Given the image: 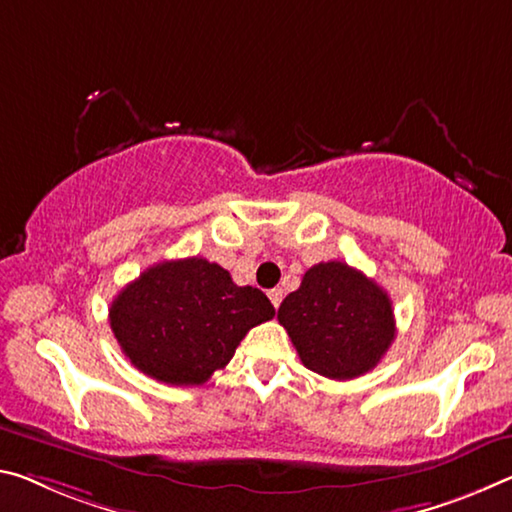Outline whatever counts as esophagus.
I'll return each instance as SVG.
<instances>
[{
  "mask_svg": "<svg viewBox=\"0 0 512 512\" xmlns=\"http://www.w3.org/2000/svg\"><path fill=\"white\" fill-rule=\"evenodd\" d=\"M282 296H285V291H282V289H271L269 291V298H271V303H273L275 310H278V307H280Z\"/></svg>",
  "mask_w": 512,
  "mask_h": 512,
  "instance_id": "1",
  "label": "esophagus"
}]
</instances>
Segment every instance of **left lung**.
<instances>
[{
    "label": "left lung",
    "mask_w": 512,
    "mask_h": 512,
    "mask_svg": "<svg viewBox=\"0 0 512 512\" xmlns=\"http://www.w3.org/2000/svg\"><path fill=\"white\" fill-rule=\"evenodd\" d=\"M278 321L300 362L332 380L371 371L396 337L387 291L344 262L307 269L300 287L282 300Z\"/></svg>",
    "instance_id": "obj_1"
}]
</instances>
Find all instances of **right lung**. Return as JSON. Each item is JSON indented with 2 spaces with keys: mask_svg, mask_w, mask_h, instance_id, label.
Returning a JSON list of instances; mask_svg holds the SVG:
<instances>
[{
  "mask_svg": "<svg viewBox=\"0 0 512 512\" xmlns=\"http://www.w3.org/2000/svg\"><path fill=\"white\" fill-rule=\"evenodd\" d=\"M273 316L264 291L234 285L223 266L202 257L150 266L109 310L129 362L166 385L207 383L232 360L246 332Z\"/></svg>",
  "mask_w": 512,
  "mask_h": 512,
  "instance_id": "1",
  "label": "right lung"
}]
</instances>
